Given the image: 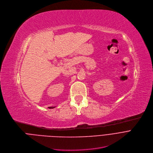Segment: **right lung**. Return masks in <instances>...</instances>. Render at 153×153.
<instances>
[{
  "mask_svg": "<svg viewBox=\"0 0 153 153\" xmlns=\"http://www.w3.org/2000/svg\"><path fill=\"white\" fill-rule=\"evenodd\" d=\"M52 108H53V107H52Z\"/></svg>",
  "mask_w": 153,
  "mask_h": 153,
  "instance_id": "1",
  "label": "right lung"
}]
</instances>
